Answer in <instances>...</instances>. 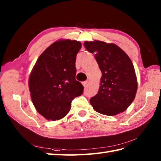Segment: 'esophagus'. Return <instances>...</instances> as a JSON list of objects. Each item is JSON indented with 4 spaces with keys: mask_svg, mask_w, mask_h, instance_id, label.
<instances>
[{
    "mask_svg": "<svg viewBox=\"0 0 161 161\" xmlns=\"http://www.w3.org/2000/svg\"><path fill=\"white\" fill-rule=\"evenodd\" d=\"M82 84L84 88H86L87 86H88V82L87 81H84V82H82Z\"/></svg>",
    "mask_w": 161,
    "mask_h": 161,
    "instance_id": "1",
    "label": "esophagus"
}]
</instances>
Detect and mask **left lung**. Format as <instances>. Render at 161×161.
<instances>
[{"instance_id":"left-lung-1","label":"left lung","mask_w":161,"mask_h":161,"mask_svg":"<svg viewBox=\"0 0 161 161\" xmlns=\"http://www.w3.org/2000/svg\"><path fill=\"white\" fill-rule=\"evenodd\" d=\"M84 47L95 54L102 72L100 86L91 104L97 112L115 115L125 111L134 100L138 88L134 67L129 56L114 43L85 42Z\"/></svg>"}]
</instances>
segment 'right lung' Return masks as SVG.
Wrapping results in <instances>:
<instances>
[{"instance_id":"1","label":"right lung","mask_w":161,"mask_h":161,"mask_svg":"<svg viewBox=\"0 0 161 161\" xmlns=\"http://www.w3.org/2000/svg\"><path fill=\"white\" fill-rule=\"evenodd\" d=\"M81 47L75 40L55 42L39 56L30 75L32 103L48 120L65 117L73 99L83 93V86L75 80V61Z\"/></svg>"}]
</instances>
